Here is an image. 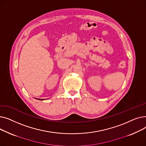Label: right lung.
<instances>
[{
	"label": "right lung",
	"mask_w": 146,
	"mask_h": 146,
	"mask_svg": "<svg viewBox=\"0 0 146 146\" xmlns=\"http://www.w3.org/2000/svg\"><path fill=\"white\" fill-rule=\"evenodd\" d=\"M35 99H36V98H35ZM38 99V100H44V99Z\"/></svg>",
	"instance_id": "obj_1"
}]
</instances>
